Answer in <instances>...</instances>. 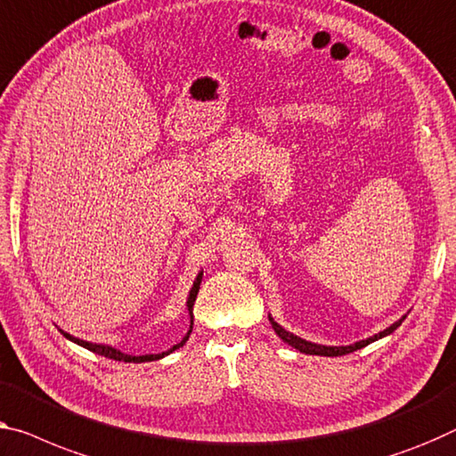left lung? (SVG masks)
<instances>
[{
    "mask_svg": "<svg viewBox=\"0 0 456 456\" xmlns=\"http://www.w3.org/2000/svg\"><path fill=\"white\" fill-rule=\"evenodd\" d=\"M268 319H270L272 328H274V331L278 334V338H281L282 342H287L289 346H293V348H297L298 352H303V354H315V356H344V354H350V352H354V350L364 348V346H369L370 342H375V339H380V338L393 334V331H395V330L399 328V325H402V322H403L405 317H402V319H399V322L393 323L391 328L379 331L377 336L366 338V339H360V342L352 344V346H322V344L307 342V339L298 338V336H295V334H290V331H287L284 328H281V325H278L272 317H268Z\"/></svg>",
    "mask_w": 456,
    "mask_h": 456,
    "instance_id": "left-lung-1",
    "label": "left lung"
}]
</instances>
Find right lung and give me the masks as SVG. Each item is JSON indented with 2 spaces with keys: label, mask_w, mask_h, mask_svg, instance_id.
<instances>
[{
  "label": "right lung",
  "mask_w": 456,
  "mask_h": 456,
  "mask_svg": "<svg viewBox=\"0 0 456 456\" xmlns=\"http://www.w3.org/2000/svg\"><path fill=\"white\" fill-rule=\"evenodd\" d=\"M200 281H202V272L199 276H196V281H194V287H192V290H190V297H188V314H190V330H188V334L182 338V342L180 344H175L174 348H169L167 352H161V354H145V356H131V354H125V352H120V350H117V348H112V346H104V344H92V342H86V339H79V338H73V336H69V334H65L63 331V336L67 338V339H71V342H76V344H79V346H84V348H87V350H92V352H96V354H100V356H106V358H112V360H118V362H151V360H159V358H163V356H167V354H172L174 350H178L180 346H184L186 344V339L190 338V334H192V319H194V315H192V309H194V301H196V295H199V289H200Z\"/></svg>",
  "instance_id": "obj_1"
}]
</instances>
